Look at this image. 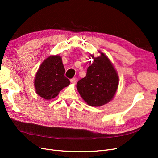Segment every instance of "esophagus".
<instances>
[{
	"mask_svg": "<svg viewBox=\"0 0 158 158\" xmlns=\"http://www.w3.org/2000/svg\"><path fill=\"white\" fill-rule=\"evenodd\" d=\"M76 81H77V79H76V78H73V79H71V80H70V82H71L72 84H75L76 83Z\"/></svg>",
	"mask_w": 158,
	"mask_h": 158,
	"instance_id": "esophagus-1",
	"label": "esophagus"
}]
</instances>
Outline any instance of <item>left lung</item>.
<instances>
[{"instance_id":"obj_1","label":"left lung","mask_w":158,"mask_h":158,"mask_svg":"<svg viewBox=\"0 0 158 158\" xmlns=\"http://www.w3.org/2000/svg\"><path fill=\"white\" fill-rule=\"evenodd\" d=\"M94 56L86 76L80 80L76 88L80 96L89 106L100 107L113 99L118 85V75L113 64L103 52Z\"/></svg>"}]
</instances>
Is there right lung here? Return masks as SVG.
I'll return each mask as SVG.
<instances>
[{"instance_id":"obj_1","label":"right lung","mask_w":158,"mask_h":158,"mask_svg":"<svg viewBox=\"0 0 158 158\" xmlns=\"http://www.w3.org/2000/svg\"><path fill=\"white\" fill-rule=\"evenodd\" d=\"M65 69L59 55H51L45 59L35 74V92L46 100L53 99L64 88L70 84L64 76Z\"/></svg>"}]
</instances>
